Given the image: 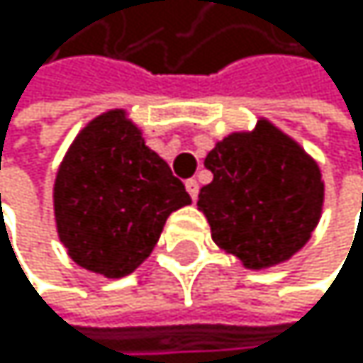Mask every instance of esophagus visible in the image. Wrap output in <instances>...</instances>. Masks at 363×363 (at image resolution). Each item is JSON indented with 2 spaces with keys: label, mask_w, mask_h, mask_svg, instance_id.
<instances>
[{
  "label": "esophagus",
  "mask_w": 363,
  "mask_h": 363,
  "mask_svg": "<svg viewBox=\"0 0 363 363\" xmlns=\"http://www.w3.org/2000/svg\"><path fill=\"white\" fill-rule=\"evenodd\" d=\"M185 189H187V194L191 196V200H196V198H198V189H200V185H198V180L189 178V180H187V183H185Z\"/></svg>",
  "instance_id": "1"
}]
</instances>
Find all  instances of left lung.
<instances>
[{"instance_id":"left-lung-1","label":"left lung","mask_w":363,"mask_h":363,"mask_svg":"<svg viewBox=\"0 0 363 363\" xmlns=\"http://www.w3.org/2000/svg\"><path fill=\"white\" fill-rule=\"evenodd\" d=\"M213 180L198 208L213 242L246 268H272L296 255L323 213L318 163L268 119L250 133H230L204 159Z\"/></svg>"}]
</instances>
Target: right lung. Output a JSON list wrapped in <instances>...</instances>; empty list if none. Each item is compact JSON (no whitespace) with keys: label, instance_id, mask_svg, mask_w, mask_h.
I'll use <instances>...</instances> for the list:
<instances>
[{"label":"right lung","instance_id":"obj_1","mask_svg":"<svg viewBox=\"0 0 363 363\" xmlns=\"http://www.w3.org/2000/svg\"><path fill=\"white\" fill-rule=\"evenodd\" d=\"M189 202L185 185L121 108L86 123L54 183L56 228L67 255L106 279L135 272L169 213Z\"/></svg>","mask_w":363,"mask_h":363}]
</instances>
